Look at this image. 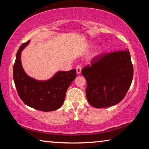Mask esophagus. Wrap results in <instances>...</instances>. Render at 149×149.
<instances>
[{"instance_id": "1", "label": "esophagus", "mask_w": 149, "mask_h": 149, "mask_svg": "<svg viewBox=\"0 0 149 149\" xmlns=\"http://www.w3.org/2000/svg\"><path fill=\"white\" fill-rule=\"evenodd\" d=\"M76 71H77V74H79L81 72V65H77L76 66Z\"/></svg>"}]
</instances>
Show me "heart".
<instances>
[{"label":"heart","mask_w":149,"mask_h":149,"mask_svg":"<svg viewBox=\"0 0 149 149\" xmlns=\"http://www.w3.org/2000/svg\"><path fill=\"white\" fill-rule=\"evenodd\" d=\"M100 49H97L94 52H93V56H97L100 54Z\"/></svg>","instance_id":"1"}]
</instances>
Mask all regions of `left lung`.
I'll return each instance as SVG.
<instances>
[{"instance_id":"left-lung-1","label":"left lung","mask_w":149,"mask_h":149,"mask_svg":"<svg viewBox=\"0 0 149 149\" xmlns=\"http://www.w3.org/2000/svg\"><path fill=\"white\" fill-rule=\"evenodd\" d=\"M81 73L87 81L86 97L91 105L101 108L117 104L125 97L132 82L133 67L130 51L98 55Z\"/></svg>"}]
</instances>
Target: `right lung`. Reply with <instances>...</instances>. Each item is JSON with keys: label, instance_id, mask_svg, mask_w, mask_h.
Segmentation results:
<instances>
[{"label": "right lung", "instance_id": "obj_1", "mask_svg": "<svg viewBox=\"0 0 149 149\" xmlns=\"http://www.w3.org/2000/svg\"><path fill=\"white\" fill-rule=\"evenodd\" d=\"M29 42L20 46L14 64L13 78L17 93L30 107L43 112L56 110L64 103L68 88L76 77V70L58 72L51 79L42 81L28 76L22 68L21 52Z\"/></svg>", "mask_w": 149, "mask_h": 149}]
</instances>
